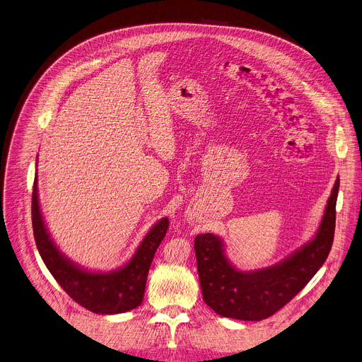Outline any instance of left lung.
<instances>
[{
    "mask_svg": "<svg viewBox=\"0 0 362 362\" xmlns=\"http://www.w3.org/2000/svg\"><path fill=\"white\" fill-rule=\"evenodd\" d=\"M338 190L339 179L334 185L313 240L266 269L238 270L228 259L223 241L218 235H196L194 254L205 303L218 315L238 320H262L287 305L329 255Z\"/></svg>",
    "mask_w": 362,
    "mask_h": 362,
    "instance_id": "obj_1",
    "label": "left lung"
}]
</instances>
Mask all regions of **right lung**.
<instances>
[{"label": "right lung", "mask_w": 362, "mask_h": 362, "mask_svg": "<svg viewBox=\"0 0 362 362\" xmlns=\"http://www.w3.org/2000/svg\"><path fill=\"white\" fill-rule=\"evenodd\" d=\"M33 234L40 257L54 280L85 309L100 315H115L141 305L153 257L168 233L169 219L161 218L144 237L136 254L121 269L110 273L81 269L56 247L39 205L37 173L31 196Z\"/></svg>", "instance_id": "obj_1"}]
</instances>
